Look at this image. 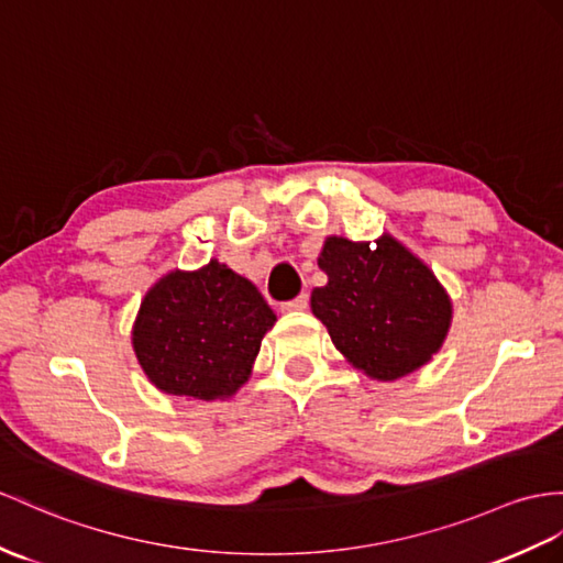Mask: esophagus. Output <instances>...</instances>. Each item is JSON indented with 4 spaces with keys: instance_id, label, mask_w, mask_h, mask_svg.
I'll list each match as a JSON object with an SVG mask.
<instances>
[{
    "instance_id": "esophagus-1",
    "label": "esophagus",
    "mask_w": 563,
    "mask_h": 563,
    "mask_svg": "<svg viewBox=\"0 0 563 563\" xmlns=\"http://www.w3.org/2000/svg\"><path fill=\"white\" fill-rule=\"evenodd\" d=\"M308 308V294H300L298 298L289 300V303H282V312H296Z\"/></svg>"
}]
</instances>
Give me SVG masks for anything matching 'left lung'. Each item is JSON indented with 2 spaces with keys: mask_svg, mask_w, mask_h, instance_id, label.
I'll return each mask as SVG.
<instances>
[{
  "mask_svg": "<svg viewBox=\"0 0 563 563\" xmlns=\"http://www.w3.org/2000/svg\"><path fill=\"white\" fill-rule=\"evenodd\" d=\"M327 284L310 308L332 344L363 375L396 382L442 351L454 320L451 296L413 251L382 234L369 241L327 236L318 257Z\"/></svg>",
  "mask_w": 563,
  "mask_h": 563,
  "instance_id": "obj_1",
  "label": "left lung"
}]
</instances>
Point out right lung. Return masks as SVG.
Listing matches in <instances>:
<instances>
[{
	"instance_id": "obj_1",
	"label": "right lung",
	"mask_w": 563,
	"mask_h": 563,
	"mask_svg": "<svg viewBox=\"0 0 563 563\" xmlns=\"http://www.w3.org/2000/svg\"><path fill=\"white\" fill-rule=\"evenodd\" d=\"M274 322L277 314L257 286L212 257L198 269L162 274L150 286L131 344L159 391L227 401L249 382Z\"/></svg>"
}]
</instances>
